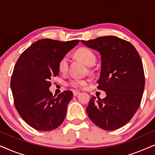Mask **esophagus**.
Here are the masks:
<instances>
[{
  "label": "esophagus",
  "instance_id": "obj_1",
  "mask_svg": "<svg viewBox=\"0 0 155 155\" xmlns=\"http://www.w3.org/2000/svg\"><path fill=\"white\" fill-rule=\"evenodd\" d=\"M78 94H80V92H78V91H77V90L73 91V96H74V97L78 96Z\"/></svg>",
  "mask_w": 155,
  "mask_h": 155
}]
</instances>
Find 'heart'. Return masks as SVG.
Wrapping results in <instances>:
<instances>
[{
  "instance_id": "b5f03b06",
  "label": "heart",
  "mask_w": 155,
  "mask_h": 155,
  "mask_svg": "<svg viewBox=\"0 0 155 155\" xmlns=\"http://www.w3.org/2000/svg\"><path fill=\"white\" fill-rule=\"evenodd\" d=\"M76 56L80 60L83 61L87 66H92L94 64L96 61V56L94 52L92 50L88 48H80L77 50L75 52ZM69 66V58L67 56H63L61 59L58 63V69L59 71L61 73H66L68 70ZM88 80L83 78H75L71 80L68 82V84L71 87H73L74 88H80L82 87L85 86L87 83Z\"/></svg>"
}]
</instances>
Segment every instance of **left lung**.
Masks as SVG:
<instances>
[{"label": "left lung", "mask_w": 155, "mask_h": 155, "mask_svg": "<svg viewBox=\"0 0 155 155\" xmlns=\"http://www.w3.org/2000/svg\"><path fill=\"white\" fill-rule=\"evenodd\" d=\"M88 48L101 55L99 90L106 92L101 99L93 96L86 111L99 128L114 130L130 121L140 104L145 75L140 55L130 42L114 36L81 40Z\"/></svg>", "instance_id": "left-lung-1"}]
</instances>
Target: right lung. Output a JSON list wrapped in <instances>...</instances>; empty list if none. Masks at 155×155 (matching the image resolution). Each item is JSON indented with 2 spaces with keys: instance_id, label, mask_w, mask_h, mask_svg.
Instances as JSON below:
<instances>
[{
  "instance_id": "obj_1",
  "label": "right lung",
  "mask_w": 155,
  "mask_h": 155,
  "mask_svg": "<svg viewBox=\"0 0 155 155\" xmlns=\"http://www.w3.org/2000/svg\"><path fill=\"white\" fill-rule=\"evenodd\" d=\"M79 41L38 40L17 61L10 81L14 104L22 119L36 130H52L65 119L73 92L64 91L53 96L50 80L58 75L61 59Z\"/></svg>"
}]
</instances>
